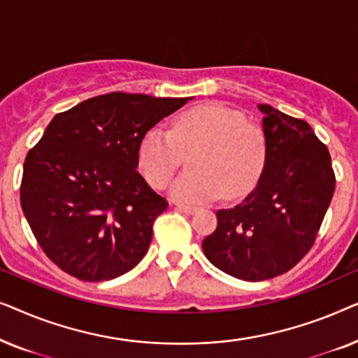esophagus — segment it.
Returning a JSON list of instances; mask_svg holds the SVG:
<instances>
[{
	"instance_id": "obj_1",
	"label": "esophagus",
	"mask_w": 358,
	"mask_h": 358,
	"mask_svg": "<svg viewBox=\"0 0 358 358\" xmlns=\"http://www.w3.org/2000/svg\"><path fill=\"white\" fill-rule=\"evenodd\" d=\"M176 208L180 210V212L187 213V215L194 213L195 210H197V207H194V205H187V203H176Z\"/></svg>"
}]
</instances>
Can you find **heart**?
Instances as JSON below:
<instances>
[{
  "mask_svg": "<svg viewBox=\"0 0 358 358\" xmlns=\"http://www.w3.org/2000/svg\"><path fill=\"white\" fill-rule=\"evenodd\" d=\"M190 158V173L176 180L171 195L184 202H207L246 195L261 178L267 135L241 110L210 102L179 114L169 131L151 129L138 148V168L155 189L168 187Z\"/></svg>",
  "mask_w": 358,
  "mask_h": 358,
  "instance_id": "1",
  "label": "heart"
}]
</instances>
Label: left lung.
I'll list each match as a JSON object with an SVG mask.
<instances>
[{"label":"left lung","mask_w":358,"mask_h":358,"mask_svg":"<svg viewBox=\"0 0 358 358\" xmlns=\"http://www.w3.org/2000/svg\"><path fill=\"white\" fill-rule=\"evenodd\" d=\"M267 159L256 189L233 208L217 212V229L202 249L220 271L248 282L282 275L316 241L336 189L327 146L310 124L268 104Z\"/></svg>","instance_id":"obj_1"}]
</instances>
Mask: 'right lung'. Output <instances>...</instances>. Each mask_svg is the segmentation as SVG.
<instances>
[{
    "instance_id": "right-lung-1",
    "label": "right lung",
    "mask_w": 358,
    "mask_h": 358,
    "mask_svg": "<svg viewBox=\"0 0 358 358\" xmlns=\"http://www.w3.org/2000/svg\"><path fill=\"white\" fill-rule=\"evenodd\" d=\"M189 97L110 92L53 117L29 150L21 207L38 246L85 282L129 272L148 251L168 208L146 184L138 148L148 130Z\"/></svg>"
}]
</instances>
